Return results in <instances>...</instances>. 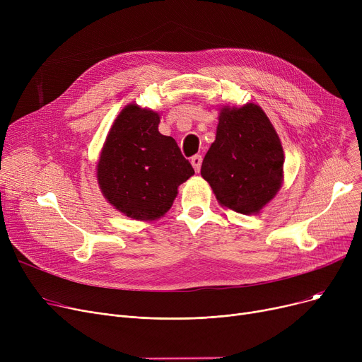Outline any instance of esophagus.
Instances as JSON below:
<instances>
[{
  "instance_id": "34e87169",
  "label": "esophagus",
  "mask_w": 362,
  "mask_h": 362,
  "mask_svg": "<svg viewBox=\"0 0 362 362\" xmlns=\"http://www.w3.org/2000/svg\"><path fill=\"white\" fill-rule=\"evenodd\" d=\"M191 164L194 165L195 171H199L201 164H202V157H201V156H194V157L191 158Z\"/></svg>"
}]
</instances>
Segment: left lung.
<instances>
[{
	"label": "left lung",
	"instance_id": "obj_1",
	"mask_svg": "<svg viewBox=\"0 0 362 362\" xmlns=\"http://www.w3.org/2000/svg\"><path fill=\"white\" fill-rule=\"evenodd\" d=\"M283 148L261 107H223L216 141L204 157L201 176L218 202L240 214H257L283 182Z\"/></svg>",
	"mask_w": 362,
	"mask_h": 362
}]
</instances>
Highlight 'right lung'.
Here are the masks:
<instances>
[{
    "mask_svg": "<svg viewBox=\"0 0 362 362\" xmlns=\"http://www.w3.org/2000/svg\"><path fill=\"white\" fill-rule=\"evenodd\" d=\"M158 112L126 105L114 120L97 165L107 201L135 220L163 217L195 171L176 141L158 132Z\"/></svg>",
    "mask_w": 362,
    "mask_h": 362,
    "instance_id": "add662e5",
    "label": "right lung"
}]
</instances>
